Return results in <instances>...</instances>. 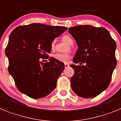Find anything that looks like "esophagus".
I'll return each instance as SVG.
<instances>
[{
	"label": "esophagus",
	"mask_w": 121,
	"mask_h": 121,
	"mask_svg": "<svg viewBox=\"0 0 121 121\" xmlns=\"http://www.w3.org/2000/svg\"><path fill=\"white\" fill-rule=\"evenodd\" d=\"M65 68H68V67H69V65L68 63H65Z\"/></svg>",
	"instance_id": "1"
}]
</instances>
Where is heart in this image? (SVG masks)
<instances>
[{"label": "heart", "instance_id": "obj_1", "mask_svg": "<svg viewBox=\"0 0 121 121\" xmlns=\"http://www.w3.org/2000/svg\"><path fill=\"white\" fill-rule=\"evenodd\" d=\"M62 39H63V40L64 41L66 42L69 45H72L73 44V39H72V38L70 36L65 35L63 36ZM55 43V40L52 42V44H51V47H52V48H53V47H54ZM53 57L56 60L59 61L61 62H63V63H66L69 60V58H70V55L69 53H56V54H55L53 56Z\"/></svg>", "mask_w": 121, "mask_h": 121}]
</instances>
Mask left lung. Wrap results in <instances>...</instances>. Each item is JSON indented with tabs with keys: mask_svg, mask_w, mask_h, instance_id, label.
Masks as SVG:
<instances>
[{
	"mask_svg": "<svg viewBox=\"0 0 121 121\" xmlns=\"http://www.w3.org/2000/svg\"><path fill=\"white\" fill-rule=\"evenodd\" d=\"M68 31L78 46L73 61L81 65H70L71 88L80 97L93 98L109 86L117 63L116 42L104 27L77 26Z\"/></svg>",
	"mask_w": 121,
	"mask_h": 121,
	"instance_id": "1",
	"label": "left lung"
}]
</instances>
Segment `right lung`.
Segmentation results:
<instances>
[{
    "instance_id": "1",
    "label": "right lung",
    "mask_w": 121,
    "mask_h": 121,
    "mask_svg": "<svg viewBox=\"0 0 121 121\" xmlns=\"http://www.w3.org/2000/svg\"><path fill=\"white\" fill-rule=\"evenodd\" d=\"M67 30L66 27L33 23L13 30L5 55L8 72L19 91L32 99H39L55 90L65 65L53 57L44 63L39 59L47 56L48 59L52 42Z\"/></svg>"
}]
</instances>
